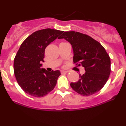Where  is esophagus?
Returning <instances> with one entry per match:
<instances>
[{"label": "esophagus", "instance_id": "1", "mask_svg": "<svg viewBox=\"0 0 126 126\" xmlns=\"http://www.w3.org/2000/svg\"><path fill=\"white\" fill-rule=\"evenodd\" d=\"M67 72H69V71H66V70H62L61 73H67Z\"/></svg>", "mask_w": 126, "mask_h": 126}]
</instances>
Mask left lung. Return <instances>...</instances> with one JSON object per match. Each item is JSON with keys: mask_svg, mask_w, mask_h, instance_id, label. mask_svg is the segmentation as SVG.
I'll use <instances>...</instances> for the list:
<instances>
[{"mask_svg": "<svg viewBox=\"0 0 126 126\" xmlns=\"http://www.w3.org/2000/svg\"><path fill=\"white\" fill-rule=\"evenodd\" d=\"M70 43L73 50V63L85 68L78 82L70 86L79 94L89 96L104 87L111 72L109 55L99 42L90 36L76 31L64 32L59 37Z\"/></svg>", "mask_w": 126, "mask_h": 126, "instance_id": "obj_1", "label": "left lung"}]
</instances>
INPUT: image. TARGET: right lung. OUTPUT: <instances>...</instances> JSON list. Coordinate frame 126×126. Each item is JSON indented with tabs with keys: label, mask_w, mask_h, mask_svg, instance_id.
<instances>
[{
	"label": "right lung",
	"mask_w": 126,
	"mask_h": 126,
	"mask_svg": "<svg viewBox=\"0 0 126 126\" xmlns=\"http://www.w3.org/2000/svg\"><path fill=\"white\" fill-rule=\"evenodd\" d=\"M63 31L50 28L33 32L22 43L14 63L15 76L24 92L34 97H43L54 89L59 70L47 72L41 68L45 49Z\"/></svg>",
	"instance_id": "1"
}]
</instances>
